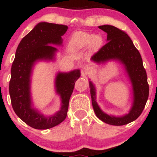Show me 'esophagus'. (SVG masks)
Listing matches in <instances>:
<instances>
[{"label":"esophagus","instance_id":"1","mask_svg":"<svg viewBox=\"0 0 157 157\" xmlns=\"http://www.w3.org/2000/svg\"><path fill=\"white\" fill-rule=\"evenodd\" d=\"M82 73L85 74V75H89V73H91V71H92V68L89 65H86L83 68H82Z\"/></svg>","mask_w":157,"mask_h":157}]
</instances>
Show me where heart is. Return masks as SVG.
I'll list each match as a JSON object with an SVG mask.
<instances>
[{"instance_id":"heart-1","label":"heart","mask_w":157,"mask_h":157,"mask_svg":"<svg viewBox=\"0 0 157 157\" xmlns=\"http://www.w3.org/2000/svg\"><path fill=\"white\" fill-rule=\"evenodd\" d=\"M101 40V37L99 35H94L84 32H77L71 35L70 45L74 49H80L90 44L97 46L100 44Z\"/></svg>"}]
</instances>
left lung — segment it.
Wrapping results in <instances>:
<instances>
[{
	"label": "left lung",
	"instance_id": "left-lung-1",
	"mask_svg": "<svg viewBox=\"0 0 157 157\" xmlns=\"http://www.w3.org/2000/svg\"><path fill=\"white\" fill-rule=\"evenodd\" d=\"M99 29L107 33V44L92 56L91 60L98 64L117 60L123 66L132 86L133 102L128 113L121 117L108 114L97 104L96 89L92 82L89 81L93 109L97 117L105 123L112 125H126L140 117L146 104L149 94L147 74L140 52L125 32L111 25L100 26Z\"/></svg>",
	"mask_w": 157,
	"mask_h": 157
}]
</instances>
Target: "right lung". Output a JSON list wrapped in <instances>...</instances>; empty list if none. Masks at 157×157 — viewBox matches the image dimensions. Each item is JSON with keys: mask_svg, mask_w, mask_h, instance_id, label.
Returning a JSON list of instances; mask_svg holds the SVG:
<instances>
[{"mask_svg": "<svg viewBox=\"0 0 157 157\" xmlns=\"http://www.w3.org/2000/svg\"><path fill=\"white\" fill-rule=\"evenodd\" d=\"M68 26L40 22L21 40L16 50L12 65L10 94L16 114L28 125L35 129H48L59 125L67 116L68 102L75 84L80 77L79 69L69 72H58L55 77V91L61 100L60 111L51 116H45L33 107L31 97L32 69L40 60H54L57 48L61 46L62 36Z\"/></svg>", "mask_w": 157, "mask_h": 157, "instance_id": "obj_1", "label": "right lung"}]
</instances>
